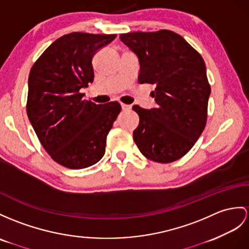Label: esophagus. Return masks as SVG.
I'll use <instances>...</instances> for the list:
<instances>
[{
	"mask_svg": "<svg viewBox=\"0 0 249 249\" xmlns=\"http://www.w3.org/2000/svg\"><path fill=\"white\" fill-rule=\"evenodd\" d=\"M131 106H129V105H124V104H121V108H123L124 111H130L131 110Z\"/></svg>",
	"mask_w": 249,
	"mask_h": 249,
	"instance_id": "1",
	"label": "esophagus"
}]
</instances>
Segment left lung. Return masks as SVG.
Instances as JSON below:
<instances>
[{
  "label": "left lung",
  "instance_id": "left-lung-1",
  "mask_svg": "<svg viewBox=\"0 0 249 249\" xmlns=\"http://www.w3.org/2000/svg\"><path fill=\"white\" fill-rule=\"evenodd\" d=\"M119 38L138 57V82L156 86L151 93L156 107L133 106L139 116L133 139L150 160H178L195 145L207 121L211 89L204 60L171 30L121 34Z\"/></svg>",
  "mask_w": 249,
  "mask_h": 249
}]
</instances>
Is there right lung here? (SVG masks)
Masks as SVG:
<instances>
[{
	"label": "right lung",
	"mask_w": 249,
	"mask_h": 249,
	"mask_svg": "<svg viewBox=\"0 0 249 249\" xmlns=\"http://www.w3.org/2000/svg\"><path fill=\"white\" fill-rule=\"evenodd\" d=\"M116 35L71 33L48 46L28 77L26 112L46 152L59 165L83 169L98 162L121 111L117 101L96 105L82 88L94 80L92 59Z\"/></svg>",
	"instance_id": "right-lung-1"
}]
</instances>
